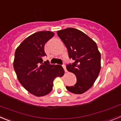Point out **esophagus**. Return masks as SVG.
I'll list each match as a JSON object with an SVG mask.
<instances>
[{
  "label": "esophagus",
  "instance_id": "1",
  "mask_svg": "<svg viewBox=\"0 0 121 121\" xmlns=\"http://www.w3.org/2000/svg\"><path fill=\"white\" fill-rule=\"evenodd\" d=\"M62 67H63V68H64V70H65V72L67 73L68 71H67V69H66V66H65V65H64H64H62Z\"/></svg>",
  "mask_w": 121,
  "mask_h": 121
}]
</instances>
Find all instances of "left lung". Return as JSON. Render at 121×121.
<instances>
[{
  "instance_id": "1",
  "label": "left lung",
  "mask_w": 121,
  "mask_h": 121,
  "mask_svg": "<svg viewBox=\"0 0 121 121\" xmlns=\"http://www.w3.org/2000/svg\"><path fill=\"white\" fill-rule=\"evenodd\" d=\"M57 34L68 50L69 58L74 60L66 67L75 74L77 82L66 88L73 93H84L93 86L100 72V54L98 46L85 33L73 28L57 31Z\"/></svg>"
}]
</instances>
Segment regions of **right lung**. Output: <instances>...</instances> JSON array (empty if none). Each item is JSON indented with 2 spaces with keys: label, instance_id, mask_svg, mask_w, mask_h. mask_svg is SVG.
<instances>
[{
  "label": "right lung",
  "instance_id": "1",
  "mask_svg": "<svg viewBox=\"0 0 121 121\" xmlns=\"http://www.w3.org/2000/svg\"><path fill=\"white\" fill-rule=\"evenodd\" d=\"M51 31H39L25 39L15 51L14 69L21 85L36 96H43L53 90V81L64 74L60 65L43 62L44 46L54 36Z\"/></svg>",
  "mask_w": 121,
  "mask_h": 121
}]
</instances>
